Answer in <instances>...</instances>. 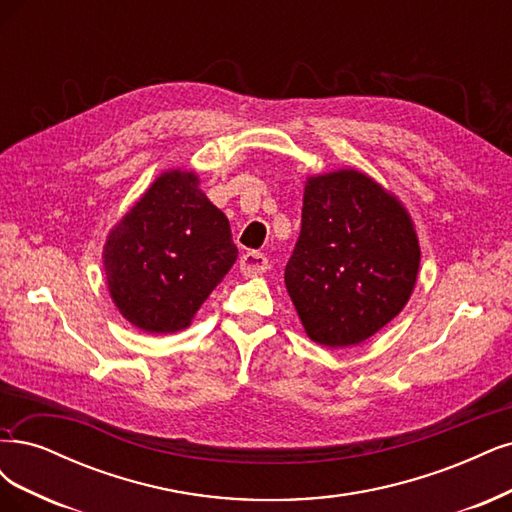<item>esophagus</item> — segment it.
Returning <instances> with one entry per match:
<instances>
[{
    "instance_id": "34e87169",
    "label": "esophagus",
    "mask_w": 512,
    "mask_h": 512,
    "mask_svg": "<svg viewBox=\"0 0 512 512\" xmlns=\"http://www.w3.org/2000/svg\"><path fill=\"white\" fill-rule=\"evenodd\" d=\"M239 269L245 277H256L267 273L269 269V258L260 252H245L239 260Z\"/></svg>"
}]
</instances>
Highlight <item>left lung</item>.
<instances>
[{
  "instance_id": "1",
  "label": "left lung",
  "mask_w": 512,
  "mask_h": 512,
  "mask_svg": "<svg viewBox=\"0 0 512 512\" xmlns=\"http://www.w3.org/2000/svg\"><path fill=\"white\" fill-rule=\"evenodd\" d=\"M419 258L409 211L373 178L356 169L307 178L284 279L311 341L339 349L373 337L409 303Z\"/></svg>"
}]
</instances>
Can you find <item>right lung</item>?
Listing matches in <instances>:
<instances>
[{"label": "right lung", "instance_id": "add662e5", "mask_svg": "<svg viewBox=\"0 0 512 512\" xmlns=\"http://www.w3.org/2000/svg\"><path fill=\"white\" fill-rule=\"evenodd\" d=\"M237 260L231 224L199 188V175H158L103 245L114 305L135 328L169 334L190 326Z\"/></svg>", "mask_w": 512, "mask_h": 512}]
</instances>
